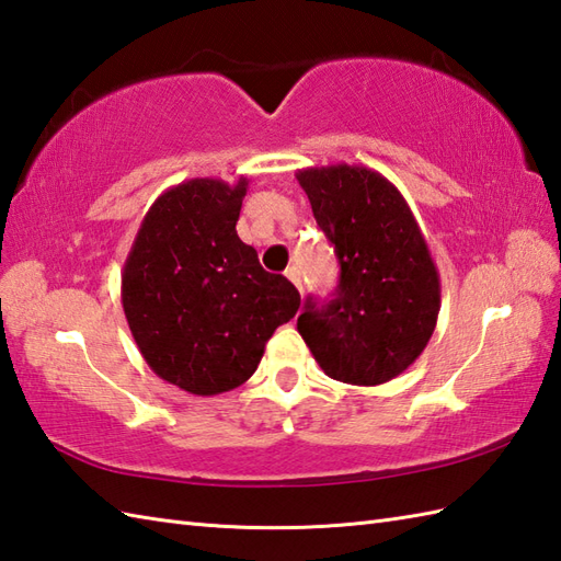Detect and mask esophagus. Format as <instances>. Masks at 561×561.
Wrapping results in <instances>:
<instances>
[{"instance_id":"34e87169","label":"esophagus","mask_w":561,"mask_h":561,"mask_svg":"<svg viewBox=\"0 0 561 561\" xmlns=\"http://www.w3.org/2000/svg\"><path fill=\"white\" fill-rule=\"evenodd\" d=\"M284 274H287V279L294 284V287L296 289H299V291H304V282H301V270L299 267H296V265H291L287 272H284Z\"/></svg>"}]
</instances>
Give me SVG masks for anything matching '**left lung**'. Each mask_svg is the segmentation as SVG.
Segmentation results:
<instances>
[{
    "instance_id": "1",
    "label": "left lung",
    "mask_w": 561,
    "mask_h": 561,
    "mask_svg": "<svg viewBox=\"0 0 561 561\" xmlns=\"http://www.w3.org/2000/svg\"><path fill=\"white\" fill-rule=\"evenodd\" d=\"M296 181L340 260L335 299L308 296L299 328L320 368L352 386H380L432 340L440 282L412 209L366 165L304 169Z\"/></svg>"
}]
</instances>
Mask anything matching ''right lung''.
<instances>
[{
	"mask_svg": "<svg viewBox=\"0 0 561 561\" xmlns=\"http://www.w3.org/2000/svg\"><path fill=\"white\" fill-rule=\"evenodd\" d=\"M248 178H193L153 202L123 267V308L145 362L193 396H219L255 374L272 332L301 296L265 272L236 233Z\"/></svg>",
	"mask_w": 561,
	"mask_h": 561,
	"instance_id": "obj_1",
	"label": "right lung"
}]
</instances>
